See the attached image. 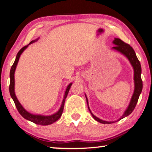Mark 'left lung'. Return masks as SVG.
<instances>
[{"instance_id": "obj_1", "label": "left lung", "mask_w": 152, "mask_h": 152, "mask_svg": "<svg viewBox=\"0 0 152 152\" xmlns=\"http://www.w3.org/2000/svg\"><path fill=\"white\" fill-rule=\"evenodd\" d=\"M113 44L115 45V46L113 47V49L116 50L120 52V53L124 54L127 58H128V60L130 61L131 64H132L133 68H134V94H133V96L132 97V99L130 100V103L129 104L128 108L124 113V114L122 115L121 118L119 120H121V119L124 118L127 116H128L129 115H130L131 113H132L133 110H134L136 105H137L138 99H139V96L141 94L142 89V81L141 79V66L140 61L138 59L137 55H136V53L132 47H131L130 45L126 44L123 41L121 40L119 38H115V40L113 41ZM87 98V97H86ZM87 102L88 104V100L87 98ZM88 108H89V106H88ZM89 110L91 113V114L92 115L93 117H94V119H96L97 121L99 122V123L104 124H110L112 123H114V121H103L100 119L96 117L95 115H94L91 112V110L89 108Z\"/></svg>"}]
</instances>
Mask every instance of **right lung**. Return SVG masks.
Segmentation results:
<instances>
[{
    "label": "right lung",
    "instance_id": "obj_1",
    "mask_svg": "<svg viewBox=\"0 0 152 152\" xmlns=\"http://www.w3.org/2000/svg\"><path fill=\"white\" fill-rule=\"evenodd\" d=\"M35 42V41H32V42H30V44H32L33 42ZM27 46H25L22 48V49H20V50L18 52L16 56V58H15V60L12 66H11V68L10 70V93L11 95V97L12 98L13 102H14L15 105L16 106L17 109L18 110V112L20 113V114L22 115V117H24V119H26L28 121H31L35 123L36 124H39V125L41 126H48L50 125V124H53L54 122H55L57 121V120L60 118L61 116L63 110V107H64V104L65 102V99H66V97L68 94V92L69 91L70 87L72 85V83H70L69 85L67 86V89L65 92V95H64V98H63V102L61 106L60 109L58 110V111L57 113H56L55 114H54L53 115H50V116H42V115H33L31 114L26 111V110L24 109V108L22 107V106L20 104V103L19 102V101L18 100V99L16 98L15 95V92H14V73H15V68H16L17 64L18 61H19V58L21 54L23 53V51L25 50Z\"/></svg>",
    "mask_w": 152,
    "mask_h": 152
}]
</instances>
